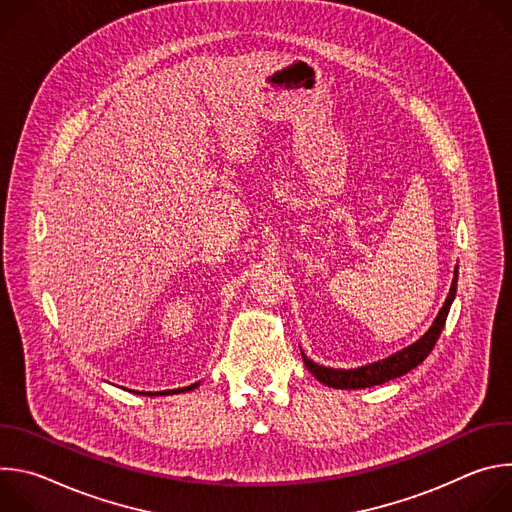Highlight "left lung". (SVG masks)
<instances>
[{
	"label": "left lung",
	"instance_id": "8db88e82",
	"mask_svg": "<svg viewBox=\"0 0 512 512\" xmlns=\"http://www.w3.org/2000/svg\"><path fill=\"white\" fill-rule=\"evenodd\" d=\"M456 285H458V267L454 269V279H452V287H450V294L440 310V314L435 316L433 324L429 326V330L413 344H409L407 348L383 358V360H377V362H371V364H364V367H358V369H328V367H322V364H316L312 362L304 352H302V358H304V364L306 369L324 385L328 387H334V389H367V387H375V385H383L391 379H397V377H403L405 373H409L411 369H415L419 362H423L429 352L433 350L437 338H440L442 334V328L446 324V318H448V312H450V306L456 298Z\"/></svg>",
	"mask_w": 512,
	"mask_h": 512
}]
</instances>
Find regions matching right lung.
Segmentation results:
<instances>
[{"mask_svg": "<svg viewBox=\"0 0 512 512\" xmlns=\"http://www.w3.org/2000/svg\"><path fill=\"white\" fill-rule=\"evenodd\" d=\"M200 383H194V385H190V387H184V389H174V391H160V393H143L141 391V395H148V397H154V395H174V393H186V391H192V389H196Z\"/></svg>", "mask_w": 512, "mask_h": 512, "instance_id": "add662e5", "label": "right lung"}]
</instances>
